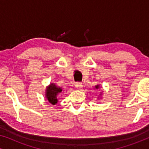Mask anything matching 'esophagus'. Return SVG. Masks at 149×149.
I'll return each instance as SVG.
<instances>
[{
    "label": "esophagus",
    "instance_id": "esophagus-1",
    "mask_svg": "<svg viewBox=\"0 0 149 149\" xmlns=\"http://www.w3.org/2000/svg\"><path fill=\"white\" fill-rule=\"evenodd\" d=\"M82 83H80V82H77V83H76L74 84V87H75V88H77V89H81V87H82Z\"/></svg>",
    "mask_w": 149,
    "mask_h": 149
}]
</instances>
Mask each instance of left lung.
I'll use <instances>...</instances> for the list:
<instances>
[{
	"mask_svg": "<svg viewBox=\"0 0 149 149\" xmlns=\"http://www.w3.org/2000/svg\"><path fill=\"white\" fill-rule=\"evenodd\" d=\"M98 87H99V85H97V86H95V88H96V89H98Z\"/></svg>",
	"mask_w": 149,
	"mask_h": 149,
	"instance_id": "left-lung-1",
	"label": "left lung"
}]
</instances>
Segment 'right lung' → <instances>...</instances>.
<instances>
[{
	"mask_svg": "<svg viewBox=\"0 0 149 149\" xmlns=\"http://www.w3.org/2000/svg\"><path fill=\"white\" fill-rule=\"evenodd\" d=\"M62 89L60 87H58L54 83L50 84L49 87H47L46 90V97L47 99L50 103L52 104H56L58 102V98H57V95L58 93H60L62 91Z\"/></svg>",
	"mask_w": 149,
	"mask_h": 149,
	"instance_id": "1",
	"label": "right lung"
}]
</instances>
